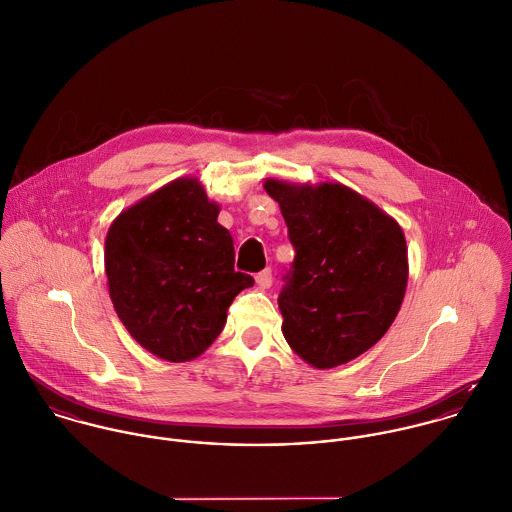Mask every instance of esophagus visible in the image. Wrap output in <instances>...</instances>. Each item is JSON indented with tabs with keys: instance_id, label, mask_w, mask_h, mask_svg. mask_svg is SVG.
Segmentation results:
<instances>
[{
	"instance_id": "obj_1",
	"label": "esophagus",
	"mask_w": 512,
	"mask_h": 512,
	"mask_svg": "<svg viewBox=\"0 0 512 512\" xmlns=\"http://www.w3.org/2000/svg\"><path fill=\"white\" fill-rule=\"evenodd\" d=\"M255 281H257V285H259L261 289H269L271 283H273V271H271V269H263L261 273H257Z\"/></svg>"
}]
</instances>
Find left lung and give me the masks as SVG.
<instances>
[{
  "instance_id": "left-lung-1",
  "label": "left lung",
  "mask_w": 512,
  "mask_h": 512,
  "mask_svg": "<svg viewBox=\"0 0 512 512\" xmlns=\"http://www.w3.org/2000/svg\"><path fill=\"white\" fill-rule=\"evenodd\" d=\"M297 251L279 295L283 334L314 368L370 350L396 320L408 287L400 223L338 182L316 186L267 178Z\"/></svg>"
}]
</instances>
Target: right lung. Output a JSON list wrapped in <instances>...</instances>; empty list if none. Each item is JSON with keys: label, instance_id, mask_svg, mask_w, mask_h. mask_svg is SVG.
I'll use <instances>...</instances> for the list:
<instances>
[{"label": "right lung", "instance_id": "add662e5", "mask_svg": "<svg viewBox=\"0 0 512 512\" xmlns=\"http://www.w3.org/2000/svg\"><path fill=\"white\" fill-rule=\"evenodd\" d=\"M198 178H178L120 211L104 239L114 310L154 356L188 362L204 354L233 299L253 287L235 271L231 233L217 223Z\"/></svg>", "mask_w": 512, "mask_h": 512}]
</instances>
